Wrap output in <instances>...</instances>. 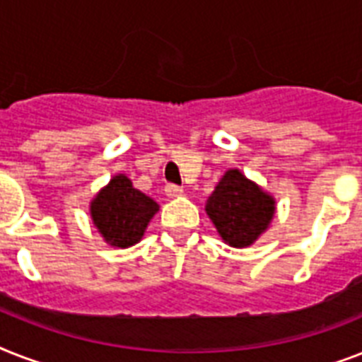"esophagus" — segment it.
I'll use <instances>...</instances> for the list:
<instances>
[{
  "label": "esophagus",
  "instance_id": "esophagus-1",
  "mask_svg": "<svg viewBox=\"0 0 362 362\" xmlns=\"http://www.w3.org/2000/svg\"><path fill=\"white\" fill-rule=\"evenodd\" d=\"M165 193H167V197L175 199L180 197L182 193H184V189H182L180 186H175V184H167V186H165Z\"/></svg>",
  "mask_w": 362,
  "mask_h": 362
}]
</instances>
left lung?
Wrapping results in <instances>:
<instances>
[{
  "instance_id": "1",
  "label": "left lung",
  "mask_w": 362,
  "mask_h": 362,
  "mask_svg": "<svg viewBox=\"0 0 362 362\" xmlns=\"http://www.w3.org/2000/svg\"><path fill=\"white\" fill-rule=\"evenodd\" d=\"M206 214L226 244L252 246L274 218L276 201L238 169H229L206 201Z\"/></svg>"
}]
</instances>
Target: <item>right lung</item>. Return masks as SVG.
<instances>
[{
    "mask_svg": "<svg viewBox=\"0 0 362 362\" xmlns=\"http://www.w3.org/2000/svg\"><path fill=\"white\" fill-rule=\"evenodd\" d=\"M158 210L159 204L135 189L124 175L112 176L90 203L93 226L115 247H129L141 240Z\"/></svg>",
    "mask_w": 362,
    "mask_h": 362,
    "instance_id": "obj_1",
    "label": "right lung"
}]
</instances>
